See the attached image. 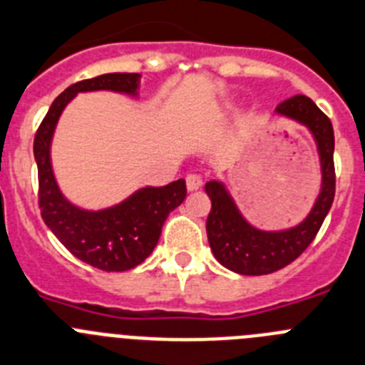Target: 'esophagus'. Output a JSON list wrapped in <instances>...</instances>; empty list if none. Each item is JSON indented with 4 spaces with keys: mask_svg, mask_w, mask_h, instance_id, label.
<instances>
[{
    "mask_svg": "<svg viewBox=\"0 0 365 365\" xmlns=\"http://www.w3.org/2000/svg\"><path fill=\"white\" fill-rule=\"evenodd\" d=\"M185 182H187V190H190V192H192V190H198L203 183L202 176L198 175H189L185 178Z\"/></svg>",
    "mask_w": 365,
    "mask_h": 365,
    "instance_id": "34e87169",
    "label": "esophagus"
}]
</instances>
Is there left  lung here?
Listing matches in <instances>:
<instances>
[{
  "label": "left lung",
  "mask_w": 365,
  "mask_h": 365,
  "mask_svg": "<svg viewBox=\"0 0 365 365\" xmlns=\"http://www.w3.org/2000/svg\"><path fill=\"white\" fill-rule=\"evenodd\" d=\"M274 114L297 121L313 136L320 163V189L307 216L297 225L265 231L242 215L223 180L205 183L212 203L205 225L212 255L223 267L245 277L269 274L297 260L314 240L334 198V133L329 118L302 94L282 101Z\"/></svg>",
  "instance_id": "obj_1"
}]
</instances>
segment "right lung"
Returning <instances> with one entry per match:
<instances>
[{
	"instance_id": "obj_1",
	"label": "right lung",
	"mask_w": 365,
	"mask_h": 365,
	"mask_svg": "<svg viewBox=\"0 0 365 365\" xmlns=\"http://www.w3.org/2000/svg\"><path fill=\"white\" fill-rule=\"evenodd\" d=\"M140 80L142 74L110 72L71 85L52 101L34 138L39 209L43 222L76 258L107 272L129 271L153 252L165 218L185 200V180L180 178L162 187H140L114 205L85 209L72 203L58 185L51 145L65 107L78 94L109 91L138 100Z\"/></svg>"
}]
</instances>
